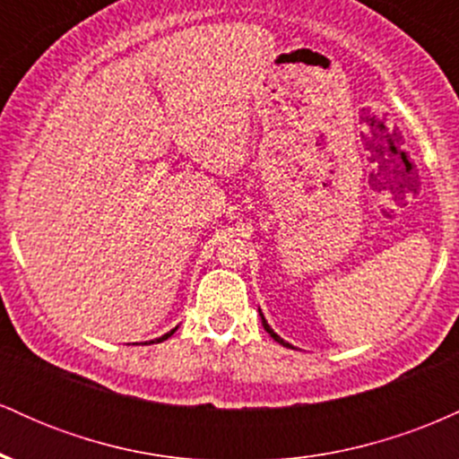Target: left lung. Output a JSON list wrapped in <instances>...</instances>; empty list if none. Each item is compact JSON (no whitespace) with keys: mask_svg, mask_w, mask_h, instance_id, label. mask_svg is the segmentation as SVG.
<instances>
[{"mask_svg":"<svg viewBox=\"0 0 459 459\" xmlns=\"http://www.w3.org/2000/svg\"><path fill=\"white\" fill-rule=\"evenodd\" d=\"M259 313H261V310H259ZM261 324H263V328H265V332H267V334H270L272 336V339L273 341H278V343H281V345H284V347H287L289 343H284V341L281 339V336H278L276 334V332H273L272 328H270V325H267V321H265V317H263V315H261Z\"/></svg>","mask_w":459,"mask_h":459,"instance_id":"left-lung-1","label":"left lung"}]
</instances>
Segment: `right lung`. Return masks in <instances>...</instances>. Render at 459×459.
I'll use <instances>...</instances> for the list:
<instances>
[{
    "label": "right lung",
    "mask_w": 459,
    "mask_h": 459,
    "mask_svg": "<svg viewBox=\"0 0 459 459\" xmlns=\"http://www.w3.org/2000/svg\"><path fill=\"white\" fill-rule=\"evenodd\" d=\"M177 330V328H175ZM175 330H170V332H168V334H163V336H160V339H157V341H166L168 339V336H172V334H175Z\"/></svg>",
    "instance_id": "obj_1"
}]
</instances>
